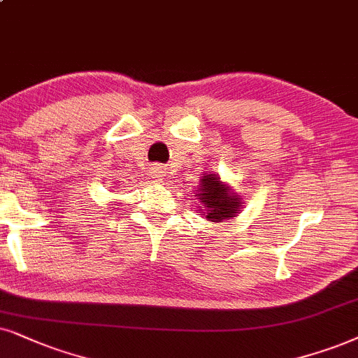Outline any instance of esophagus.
I'll return each mask as SVG.
<instances>
[{
	"mask_svg": "<svg viewBox=\"0 0 358 358\" xmlns=\"http://www.w3.org/2000/svg\"><path fill=\"white\" fill-rule=\"evenodd\" d=\"M152 173H153V176H155V178H158V176H164L165 169L162 165H153L152 166Z\"/></svg>",
	"mask_w": 358,
	"mask_h": 358,
	"instance_id": "esophagus-1",
	"label": "esophagus"
}]
</instances>
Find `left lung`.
I'll return each instance as SVG.
<instances>
[{
    "mask_svg": "<svg viewBox=\"0 0 358 358\" xmlns=\"http://www.w3.org/2000/svg\"><path fill=\"white\" fill-rule=\"evenodd\" d=\"M201 188L198 189V196L205 205L206 218L210 221H223L233 218L239 213L238 196L229 193V188L224 187L215 175H206L201 180Z\"/></svg>",
    "mask_w": 358,
    "mask_h": 358,
    "instance_id": "left-lung-1",
    "label": "left lung"
}]
</instances>
